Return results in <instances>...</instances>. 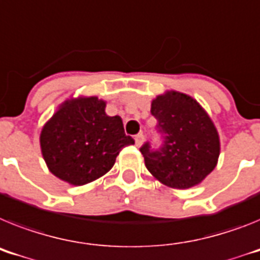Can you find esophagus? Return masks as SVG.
<instances>
[{
  "label": "esophagus",
  "instance_id": "1",
  "mask_svg": "<svg viewBox=\"0 0 260 260\" xmlns=\"http://www.w3.org/2000/svg\"><path fill=\"white\" fill-rule=\"evenodd\" d=\"M135 143H137V146H141L142 143H143V141H145V135L142 134V133H139V134L135 135Z\"/></svg>",
  "mask_w": 260,
  "mask_h": 260
}]
</instances>
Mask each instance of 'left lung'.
Masks as SVG:
<instances>
[{
	"label": "left lung",
	"mask_w": 260,
	"mask_h": 260,
	"mask_svg": "<svg viewBox=\"0 0 260 260\" xmlns=\"http://www.w3.org/2000/svg\"><path fill=\"white\" fill-rule=\"evenodd\" d=\"M151 114L161 137L159 148L150 142L141 147L145 164L155 179L176 189H188L217 166L219 137L208 113L196 100L180 92H166L152 100Z\"/></svg>",
	"instance_id": "8db88e82"
}]
</instances>
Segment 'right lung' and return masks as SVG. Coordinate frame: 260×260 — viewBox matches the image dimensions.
<instances>
[{
	"label": "right lung",
	"mask_w": 260,
	"mask_h": 260,
	"mask_svg": "<svg viewBox=\"0 0 260 260\" xmlns=\"http://www.w3.org/2000/svg\"><path fill=\"white\" fill-rule=\"evenodd\" d=\"M97 97L67 100L43 126L41 148L48 170L60 180L84 185L110 171L122 148L134 145L119 115L109 117Z\"/></svg>",
	"instance_id": "right-lung-1"
}]
</instances>
